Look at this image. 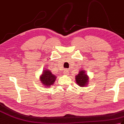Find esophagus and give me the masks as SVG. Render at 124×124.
Instances as JSON below:
<instances>
[{"instance_id": "1", "label": "esophagus", "mask_w": 124, "mask_h": 124, "mask_svg": "<svg viewBox=\"0 0 124 124\" xmlns=\"http://www.w3.org/2000/svg\"><path fill=\"white\" fill-rule=\"evenodd\" d=\"M64 73L65 75H69V70H68V69H64Z\"/></svg>"}]
</instances>
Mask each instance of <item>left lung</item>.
<instances>
[{
    "label": "left lung",
    "instance_id": "1",
    "mask_svg": "<svg viewBox=\"0 0 124 124\" xmlns=\"http://www.w3.org/2000/svg\"><path fill=\"white\" fill-rule=\"evenodd\" d=\"M76 83L80 87H84L87 85L86 84L88 83V78L85 73V71L81 70L79 72L78 75L76 76Z\"/></svg>",
    "mask_w": 124,
    "mask_h": 124
}]
</instances>
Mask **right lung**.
Masks as SVG:
<instances>
[{
    "label": "right lung",
    "instance_id": "1",
    "mask_svg": "<svg viewBox=\"0 0 124 124\" xmlns=\"http://www.w3.org/2000/svg\"><path fill=\"white\" fill-rule=\"evenodd\" d=\"M56 78L49 70H45L43 71V74L41 75L40 79L42 84L47 87L54 84Z\"/></svg>",
    "mask_w": 124,
    "mask_h": 124
}]
</instances>
